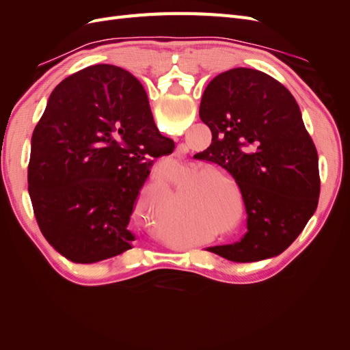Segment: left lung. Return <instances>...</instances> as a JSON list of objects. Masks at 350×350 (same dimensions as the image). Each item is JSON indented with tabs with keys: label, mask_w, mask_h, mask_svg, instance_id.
I'll use <instances>...</instances> for the list:
<instances>
[{
	"label": "left lung",
	"mask_w": 350,
	"mask_h": 350,
	"mask_svg": "<svg viewBox=\"0 0 350 350\" xmlns=\"http://www.w3.org/2000/svg\"><path fill=\"white\" fill-rule=\"evenodd\" d=\"M211 144L196 159L225 169L238 184L248 232L207 251L237 262L278 256L298 238L319 204V154L298 103L282 83L252 68L211 80L200 103Z\"/></svg>",
	"instance_id": "8db88e82"
}]
</instances>
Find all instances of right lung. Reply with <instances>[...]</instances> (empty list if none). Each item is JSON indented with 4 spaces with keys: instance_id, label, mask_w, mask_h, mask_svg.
<instances>
[{
    "instance_id": "obj_1",
    "label": "right lung",
    "mask_w": 350,
    "mask_h": 350,
    "mask_svg": "<svg viewBox=\"0 0 350 350\" xmlns=\"http://www.w3.org/2000/svg\"><path fill=\"white\" fill-rule=\"evenodd\" d=\"M174 149L131 72L98 64L71 74L31 135L29 194L42 235L72 262L131 250L129 224L150 157Z\"/></svg>"
}]
</instances>
